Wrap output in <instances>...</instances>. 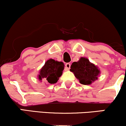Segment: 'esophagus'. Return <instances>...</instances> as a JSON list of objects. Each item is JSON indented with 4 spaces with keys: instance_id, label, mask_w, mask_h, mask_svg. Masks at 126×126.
<instances>
[{
    "instance_id": "1",
    "label": "esophagus",
    "mask_w": 126,
    "mask_h": 126,
    "mask_svg": "<svg viewBox=\"0 0 126 126\" xmlns=\"http://www.w3.org/2000/svg\"><path fill=\"white\" fill-rule=\"evenodd\" d=\"M65 68H66V70H69V69L70 68V63H66V64H65Z\"/></svg>"
}]
</instances>
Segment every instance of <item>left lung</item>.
<instances>
[{
	"instance_id": "obj_1",
	"label": "left lung",
	"mask_w": 126,
	"mask_h": 126,
	"mask_svg": "<svg viewBox=\"0 0 126 126\" xmlns=\"http://www.w3.org/2000/svg\"><path fill=\"white\" fill-rule=\"evenodd\" d=\"M70 68V71L83 85H90L98 79L100 73L98 67L85 57H81L78 62H73Z\"/></svg>"
}]
</instances>
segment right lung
<instances>
[{
    "instance_id": "add662e5",
    "label": "right lung",
    "mask_w": 126,
    "mask_h": 126,
    "mask_svg": "<svg viewBox=\"0 0 126 126\" xmlns=\"http://www.w3.org/2000/svg\"><path fill=\"white\" fill-rule=\"evenodd\" d=\"M64 68V65L63 62L49 59L40 70L38 79L40 80L43 79L51 84L56 83L62 76Z\"/></svg>"
}]
</instances>
